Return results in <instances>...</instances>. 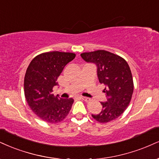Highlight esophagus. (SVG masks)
Segmentation results:
<instances>
[{
    "label": "esophagus",
    "instance_id": "esophagus-1",
    "mask_svg": "<svg viewBox=\"0 0 159 159\" xmlns=\"http://www.w3.org/2000/svg\"><path fill=\"white\" fill-rule=\"evenodd\" d=\"M81 98L82 99V100H84V101H90V98H87V97H84V96H81Z\"/></svg>",
    "mask_w": 159,
    "mask_h": 159
}]
</instances>
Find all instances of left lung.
<instances>
[{"mask_svg": "<svg viewBox=\"0 0 159 159\" xmlns=\"http://www.w3.org/2000/svg\"><path fill=\"white\" fill-rule=\"evenodd\" d=\"M81 56L87 62L95 63L98 66V77L104 84L106 102H101L102 110L92 115L100 123H108L119 117L130 103L134 89L133 75L127 62L122 57L106 50L83 52Z\"/></svg>", "mask_w": 159, "mask_h": 159, "instance_id": "1", "label": "left lung"}]
</instances>
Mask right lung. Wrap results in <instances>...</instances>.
<instances>
[{"label": "right lung", "mask_w": 159, "mask_h": 159, "mask_svg": "<svg viewBox=\"0 0 159 159\" xmlns=\"http://www.w3.org/2000/svg\"><path fill=\"white\" fill-rule=\"evenodd\" d=\"M73 52H47L38 55L28 66L24 76V95L32 112L43 121L61 122L67 116L73 98H61L52 93L64 66L75 58Z\"/></svg>", "instance_id": "right-lung-1"}]
</instances>
